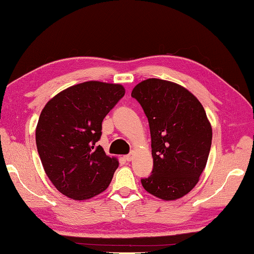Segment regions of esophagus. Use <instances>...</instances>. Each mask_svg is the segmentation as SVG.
<instances>
[{
    "mask_svg": "<svg viewBox=\"0 0 254 254\" xmlns=\"http://www.w3.org/2000/svg\"><path fill=\"white\" fill-rule=\"evenodd\" d=\"M132 158H133V154H127V155L124 156V159H126V161H127V162H130Z\"/></svg>",
    "mask_w": 254,
    "mask_h": 254,
    "instance_id": "obj_1",
    "label": "esophagus"
}]
</instances>
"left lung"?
I'll use <instances>...</instances> for the list:
<instances>
[{"mask_svg":"<svg viewBox=\"0 0 254 254\" xmlns=\"http://www.w3.org/2000/svg\"><path fill=\"white\" fill-rule=\"evenodd\" d=\"M144 111L151 133L153 170L141 179L145 190L177 200L199 182L209 158L212 127L203 107L177 83L147 79L131 93Z\"/></svg>","mask_w":254,"mask_h":254,"instance_id":"8db88e82","label":"left lung"}]
</instances>
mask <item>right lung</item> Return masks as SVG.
Masks as SVG:
<instances>
[{
    "instance_id": "obj_1",
    "label": "right lung",
    "mask_w": 254,
    "mask_h": 254,
    "mask_svg": "<svg viewBox=\"0 0 254 254\" xmlns=\"http://www.w3.org/2000/svg\"><path fill=\"white\" fill-rule=\"evenodd\" d=\"M124 93L121 84L89 81L60 92L42 110L36 146L45 173L62 194L91 199L111 183L119 162L96 142L103 119Z\"/></svg>"
}]
</instances>
